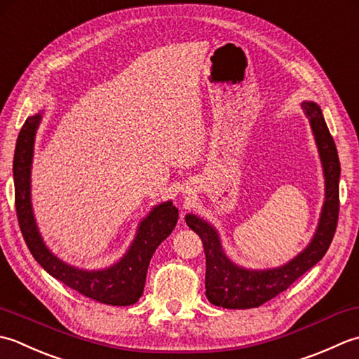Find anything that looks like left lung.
<instances>
[{
	"mask_svg": "<svg viewBox=\"0 0 359 359\" xmlns=\"http://www.w3.org/2000/svg\"><path fill=\"white\" fill-rule=\"evenodd\" d=\"M301 107L310 122L318 147L325 180V196L318 228L310 243L296 257L276 268H245L231 260L226 254L220 233L214 224L195 214L186 215L187 226L198 233L203 241L204 254H206V282H204L206 296L208 301L217 306L245 310L268 302L316 265L332 243L339 214L341 165L338 150L328 131L320 107L313 100H304Z\"/></svg>",
	"mask_w": 359,
	"mask_h": 359,
	"instance_id": "obj_1",
	"label": "left lung"
}]
</instances>
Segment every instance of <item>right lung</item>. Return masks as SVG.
<instances>
[{
	"label": "right lung",
	"mask_w": 359,
	"mask_h": 359,
	"mask_svg": "<svg viewBox=\"0 0 359 359\" xmlns=\"http://www.w3.org/2000/svg\"><path fill=\"white\" fill-rule=\"evenodd\" d=\"M43 113L45 109H40L26 119L18 135L13 156L15 208L20 229L23 232L29 251L46 273L67 287L79 291L80 294L107 305H133L144 292L151 255L177 226L178 209L173 206L172 200L153 206L147 217H144L137 224L136 236L127 252L107 268L83 269L58 259L41 237L34 215L31 195L34 145Z\"/></svg>",
	"instance_id": "1"
}]
</instances>
